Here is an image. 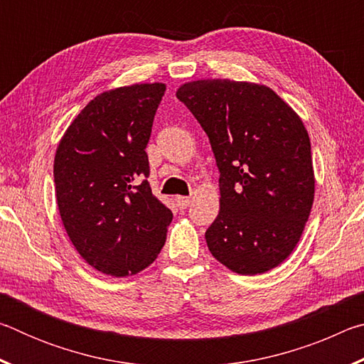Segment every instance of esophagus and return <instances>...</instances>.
Wrapping results in <instances>:
<instances>
[{
    "mask_svg": "<svg viewBox=\"0 0 364 364\" xmlns=\"http://www.w3.org/2000/svg\"><path fill=\"white\" fill-rule=\"evenodd\" d=\"M191 204V197H176V205L184 210V208H188Z\"/></svg>",
    "mask_w": 364,
    "mask_h": 364,
    "instance_id": "1",
    "label": "esophagus"
}]
</instances>
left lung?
<instances>
[{
	"mask_svg": "<svg viewBox=\"0 0 364 364\" xmlns=\"http://www.w3.org/2000/svg\"><path fill=\"white\" fill-rule=\"evenodd\" d=\"M220 170L210 254L237 274L278 267L300 241L315 199L311 144L295 110L264 85L226 78L181 85Z\"/></svg>",
	"mask_w": 364,
	"mask_h": 364,
	"instance_id": "1",
	"label": "left lung"
}]
</instances>
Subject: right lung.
Masks as SVG:
<instances>
[{"label":"right lung","mask_w":364,"mask_h":364,"mask_svg":"<svg viewBox=\"0 0 364 364\" xmlns=\"http://www.w3.org/2000/svg\"><path fill=\"white\" fill-rule=\"evenodd\" d=\"M165 88L136 83L97 95L73 119L54 157L67 236L86 263L115 278L156 260L173 218L144 180V149Z\"/></svg>","instance_id":"add662e5"}]
</instances>
